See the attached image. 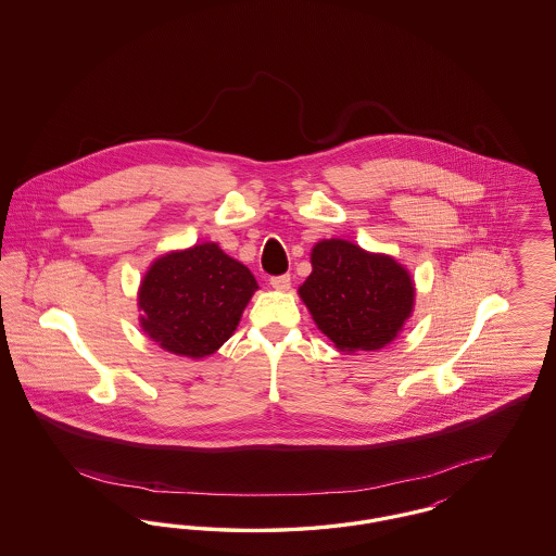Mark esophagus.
<instances>
[{"mask_svg": "<svg viewBox=\"0 0 556 556\" xmlns=\"http://www.w3.org/2000/svg\"><path fill=\"white\" fill-rule=\"evenodd\" d=\"M270 286L275 290L286 291L290 290L291 277L290 275H277V277H270Z\"/></svg>", "mask_w": 556, "mask_h": 556, "instance_id": "obj_1", "label": "esophagus"}]
</instances>
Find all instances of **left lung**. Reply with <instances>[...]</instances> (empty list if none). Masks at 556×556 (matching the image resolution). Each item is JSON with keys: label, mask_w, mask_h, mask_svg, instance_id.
<instances>
[{"label": "left lung", "mask_w": 556, "mask_h": 556, "mask_svg": "<svg viewBox=\"0 0 556 556\" xmlns=\"http://www.w3.org/2000/svg\"><path fill=\"white\" fill-rule=\"evenodd\" d=\"M313 273L300 298L318 329L342 352L390 344L410 317L415 288L390 256L367 254L344 239H325L313 250Z\"/></svg>", "instance_id": "8db88e82"}]
</instances>
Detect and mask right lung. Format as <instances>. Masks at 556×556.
Returning <instances> with one entry per match:
<instances>
[{
	"instance_id": "obj_1",
	"label": "right lung",
	"mask_w": 556,
	"mask_h": 556,
	"mask_svg": "<svg viewBox=\"0 0 556 556\" xmlns=\"http://www.w3.org/2000/svg\"><path fill=\"white\" fill-rule=\"evenodd\" d=\"M256 290L248 266L216 243H200L148 270L139 291L141 327L164 350L202 358L231 338Z\"/></svg>"
}]
</instances>
